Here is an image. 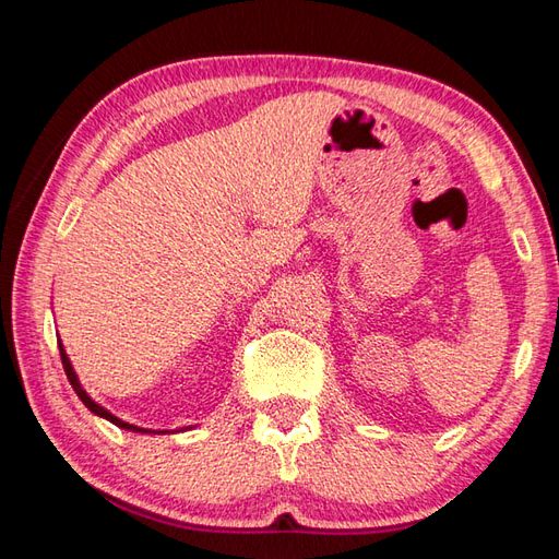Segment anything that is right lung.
Here are the masks:
<instances>
[{"mask_svg": "<svg viewBox=\"0 0 559 559\" xmlns=\"http://www.w3.org/2000/svg\"><path fill=\"white\" fill-rule=\"evenodd\" d=\"M59 358H62V365H64V372H67V379L71 382V386H74V391H76V396L83 401V406H86L91 413H96V415H100V418H105V420H110L112 425H117V427H122V430H129V432H151V430H144V427H136V425H129V423H124V420H120V418H115L112 413H108L105 411L103 406H98L96 401H93L86 391H83V386L79 384V379H76V372H74V367H71V362H69V358H67V353H64V346L62 343H59Z\"/></svg>", "mask_w": 559, "mask_h": 559, "instance_id": "add662e5", "label": "right lung"}]
</instances>
